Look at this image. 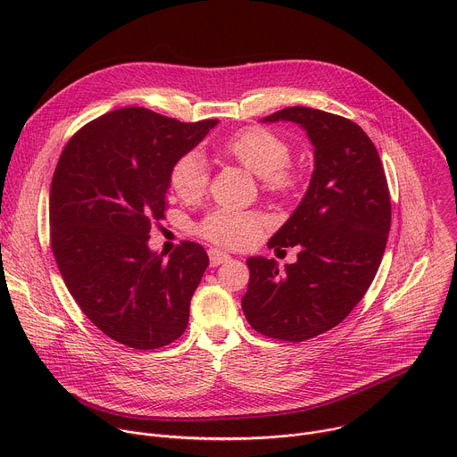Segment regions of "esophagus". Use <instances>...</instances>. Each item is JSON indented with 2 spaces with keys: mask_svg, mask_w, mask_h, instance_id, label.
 <instances>
[{
  "mask_svg": "<svg viewBox=\"0 0 457 457\" xmlns=\"http://www.w3.org/2000/svg\"><path fill=\"white\" fill-rule=\"evenodd\" d=\"M208 254H210V264H212L213 268H217V266L228 262V258H229L228 253H224V251H220V249H217V247H212V249L208 251Z\"/></svg>",
  "mask_w": 457,
  "mask_h": 457,
  "instance_id": "obj_1",
  "label": "esophagus"
}]
</instances>
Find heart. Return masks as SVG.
Segmentation results:
<instances>
[{"label": "heart", "instance_id": "b5f03b06", "mask_svg": "<svg viewBox=\"0 0 457 457\" xmlns=\"http://www.w3.org/2000/svg\"><path fill=\"white\" fill-rule=\"evenodd\" d=\"M219 154L258 175L262 189L275 197H287L300 186V173L289 164L291 146L271 129L251 126L224 139ZM170 189L182 203L199 201L208 186V166L201 154L180 155L168 171ZM268 220L260 212L233 208L212 210L195 228L204 240L222 247H245L266 229Z\"/></svg>", "mask_w": 457, "mask_h": 457}]
</instances>
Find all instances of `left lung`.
Wrapping results in <instances>:
<instances>
[{"mask_svg": "<svg viewBox=\"0 0 457 457\" xmlns=\"http://www.w3.org/2000/svg\"><path fill=\"white\" fill-rule=\"evenodd\" d=\"M264 120L305 129L314 171L300 206L268 244L296 245L298 260L280 273L275 258H247L242 309L260 335L298 344L337 328L367 293L390 229V193L374 143L351 119L291 106Z\"/></svg>", "mask_w": 457, "mask_h": 457, "instance_id": "obj_1", "label": "left lung"}]
</instances>
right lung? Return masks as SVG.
Segmentation results:
<instances>
[{"label":"right lung","instance_id":"obj_1","mask_svg":"<svg viewBox=\"0 0 457 457\" xmlns=\"http://www.w3.org/2000/svg\"><path fill=\"white\" fill-rule=\"evenodd\" d=\"M217 119L180 122L148 108L112 110L72 136L50 184V242L87 318L139 351L175 342L210 258L182 240L170 258L148 238L168 210V171Z\"/></svg>","mask_w":457,"mask_h":457}]
</instances>
